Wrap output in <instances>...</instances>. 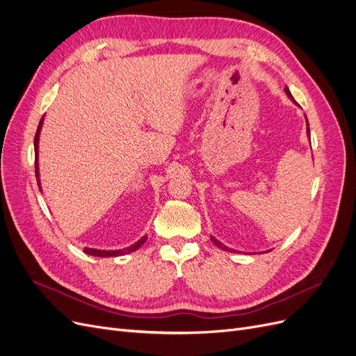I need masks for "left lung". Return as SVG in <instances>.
I'll return each mask as SVG.
<instances>
[{
  "mask_svg": "<svg viewBox=\"0 0 356 356\" xmlns=\"http://www.w3.org/2000/svg\"><path fill=\"white\" fill-rule=\"evenodd\" d=\"M284 92H286V95L289 97V98H291L292 101H295L293 99V97H292V94H291V90H289V88H284ZM307 131H308V138H309V126H308V120H307ZM211 241L216 243V246L217 248H220V249H222V251H229V252H234L233 251V249H230V248H227V246H225V245H222L221 242H218L216 238H213V236H211Z\"/></svg>",
  "mask_w": 356,
  "mask_h": 356,
  "instance_id": "8db88e82",
  "label": "left lung"
}]
</instances>
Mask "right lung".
I'll use <instances>...</instances> for the list:
<instances>
[{
    "label": "right lung",
    "mask_w": 356,
    "mask_h": 356,
    "mask_svg": "<svg viewBox=\"0 0 356 356\" xmlns=\"http://www.w3.org/2000/svg\"><path fill=\"white\" fill-rule=\"evenodd\" d=\"M42 122H44V117L41 118V122H39L38 124V129H36V134H35V175H36V180H38V186H39V191H41V183H39V167H38V143H39V134H41V129H42ZM147 241V236H143L142 239H139L136 243H134L129 248H124V249H117V251H101V249H92V248H85L83 252L88 254V255H94V257H118V255H124V254H129V252H134L136 251V249H139L143 242Z\"/></svg>",
    "instance_id": "right-lung-1"
}]
</instances>
